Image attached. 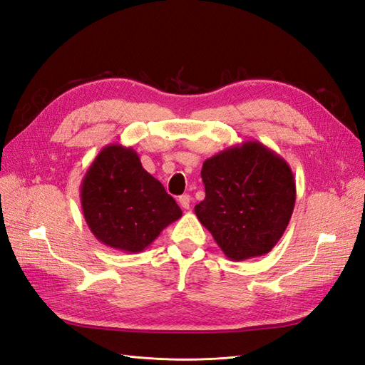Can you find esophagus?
<instances>
[{"label": "esophagus", "mask_w": 365, "mask_h": 365, "mask_svg": "<svg viewBox=\"0 0 365 365\" xmlns=\"http://www.w3.org/2000/svg\"><path fill=\"white\" fill-rule=\"evenodd\" d=\"M178 202H180V205L184 208V210H189L190 208V195H181L180 197H178Z\"/></svg>", "instance_id": "34e87169"}]
</instances>
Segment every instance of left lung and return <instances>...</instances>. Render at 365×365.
Segmentation results:
<instances>
[{"mask_svg": "<svg viewBox=\"0 0 365 365\" xmlns=\"http://www.w3.org/2000/svg\"><path fill=\"white\" fill-rule=\"evenodd\" d=\"M201 176L205 200L195 213L225 256L240 262L269 252L294 212L289 164L252 140L205 160Z\"/></svg>", "mask_w": 365, "mask_h": 365, "instance_id": "1", "label": "left lung"}]
</instances>
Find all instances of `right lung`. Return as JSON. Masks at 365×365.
Listing matches in <instances>:
<instances>
[{
	"label": "right lung",
	"mask_w": 365,
	"mask_h": 365,
	"mask_svg": "<svg viewBox=\"0 0 365 365\" xmlns=\"http://www.w3.org/2000/svg\"><path fill=\"white\" fill-rule=\"evenodd\" d=\"M82 212L103 245L141 252L182 216L163 184L143 169L138 153L121 145L105 146L81 184Z\"/></svg>",
	"instance_id": "right-lung-1"
}]
</instances>
